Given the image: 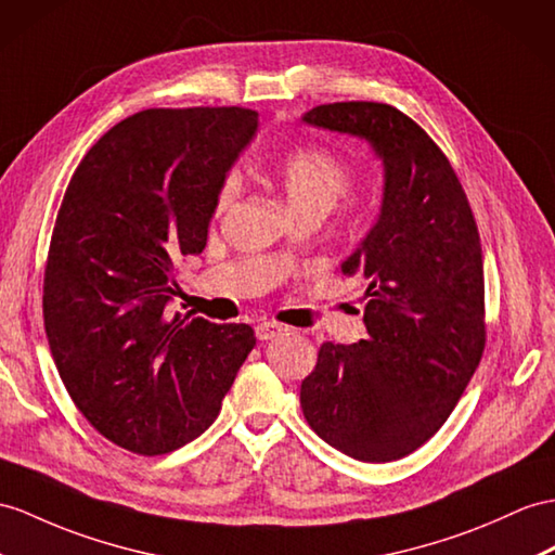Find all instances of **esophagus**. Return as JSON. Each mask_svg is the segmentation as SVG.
I'll list each match as a JSON object with an SVG mask.
<instances>
[{
	"label": "esophagus",
	"mask_w": 555,
	"mask_h": 555,
	"mask_svg": "<svg viewBox=\"0 0 555 555\" xmlns=\"http://www.w3.org/2000/svg\"><path fill=\"white\" fill-rule=\"evenodd\" d=\"M287 332L285 324H278V322H270V320H263L256 324V336H259L261 341H270L275 339V336H282Z\"/></svg>",
	"instance_id": "esophagus-1"
}]
</instances>
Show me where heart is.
<instances>
[{"instance_id":"b5f03b06","label":"heart","mask_w":555,"mask_h":555,"mask_svg":"<svg viewBox=\"0 0 555 555\" xmlns=\"http://www.w3.org/2000/svg\"><path fill=\"white\" fill-rule=\"evenodd\" d=\"M278 176L292 214L318 211L324 216L353 188V171L346 162L320 147H304V151L285 155L278 167ZM237 185V176H228L216 195V209L223 211L231 207Z\"/></svg>"}]
</instances>
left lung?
Listing matches in <instances>:
<instances>
[{
  "label": "left lung",
  "instance_id": "left-lung-1",
  "mask_svg": "<svg viewBox=\"0 0 555 555\" xmlns=\"http://www.w3.org/2000/svg\"><path fill=\"white\" fill-rule=\"evenodd\" d=\"M301 119L364 139L384 165L379 219L341 263L367 280V339L320 346L301 410L339 452L396 462L438 434L482 358L478 225L450 159L398 107L327 103Z\"/></svg>",
  "mask_w": 555,
  "mask_h": 555
}]
</instances>
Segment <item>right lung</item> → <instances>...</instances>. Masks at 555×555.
<instances>
[{"label": "right lung", "mask_w": 555, "mask_h": 555, "mask_svg": "<svg viewBox=\"0 0 555 555\" xmlns=\"http://www.w3.org/2000/svg\"><path fill=\"white\" fill-rule=\"evenodd\" d=\"M256 127L247 107H151L103 133L67 183L44 270L47 339L77 410L129 452L205 434L256 346L249 324L169 310L173 268L205 249Z\"/></svg>", "instance_id": "right-lung-1"}]
</instances>
